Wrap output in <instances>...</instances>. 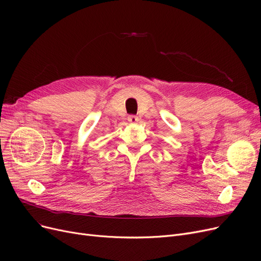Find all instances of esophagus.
Listing matches in <instances>:
<instances>
[{
    "label": "esophagus",
    "instance_id": "esophagus-1",
    "mask_svg": "<svg viewBox=\"0 0 261 261\" xmlns=\"http://www.w3.org/2000/svg\"><path fill=\"white\" fill-rule=\"evenodd\" d=\"M127 121H128L130 124H136V123L139 121V118H138L136 115H129V116L127 117Z\"/></svg>",
    "mask_w": 261,
    "mask_h": 261
}]
</instances>
